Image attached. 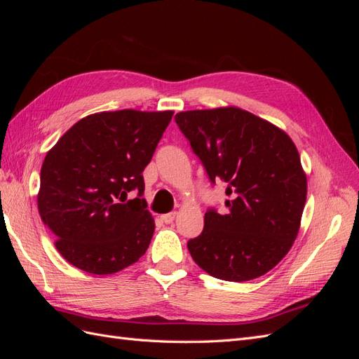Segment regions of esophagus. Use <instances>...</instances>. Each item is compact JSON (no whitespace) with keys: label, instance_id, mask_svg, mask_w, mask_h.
<instances>
[{"label":"esophagus","instance_id":"esophagus-1","mask_svg":"<svg viewBox=\"0 0 359 359\" xmlns=\"http://www.w3.org/2000/svg\"><path fill=\"white\" fill-rule=\"evenodd\" d=\"M175 217H177V212H175V211H173V212H168V214H163V215H161V222L169 224V223H172L173 220H175Z\"/></svg>","mask_w":359,"mask_h":359}]
</instances>
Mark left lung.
I'll return each mask as SVG.
<instances>
[{"mask_svg": "<svg viewBox=\"0 0 359 359\" xmlns=\"http://www.w3.org/2000/svg\"><path fill=\"white\" fill-rule=\"evenodd\" d=\"M175 121L212 184L226 182L229 212L210 208L187 243L203 271L226 281L266 274L290 250L307 199V177L292 139L240 107L187 111Z\"/></svg>", "mask_w": 359, "mask_h": 359, "instance_id": "8db88e82", "label": "left lung"}]
</instances>
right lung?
Segmentation results:
<instances>
[{"mask_svg":"<svg viewBox=\"0 0 359 359\" xmlns=\"http://www.w3.org/2000/svg\"><path fill=\"white\" fill-rule=\"evenodd\" d=\"M173 112L123 109L82 118L43 161L37 196L60 255L85 273H118L142 257L154 233L142 172ZM135 189L138 196L125 202Z\"/></svg>","mask_w":359,"mask_h":359,"instance_id":"add662e5","label":"right lung"}]
</instances>
